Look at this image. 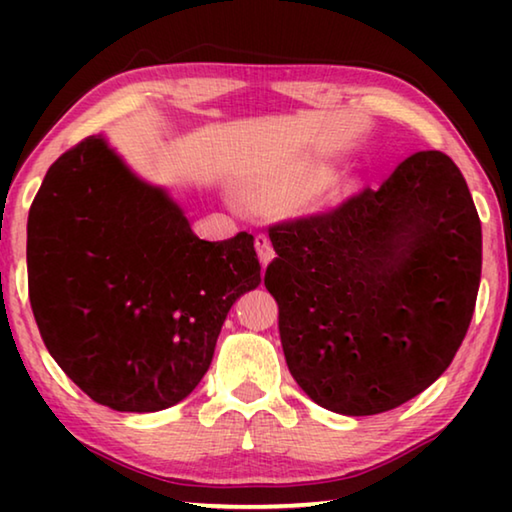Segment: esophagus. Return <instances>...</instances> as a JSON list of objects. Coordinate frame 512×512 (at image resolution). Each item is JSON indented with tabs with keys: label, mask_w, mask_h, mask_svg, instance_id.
I'll list each match as a JSON object with an SVG mask.
<instances>
[{
	"label": "esophagus",
	"mask_w": 512,
	"mask_h": 512,
	"mask_svg": "<svg viewBox=\"0 0 512 512\" xmlns=\"http://www.w3.org/2000/svg\"><path fill=\"white\" fill-rule=\"evenodd\" d=\"M255 248H257L259 262H262V266L266 268L268 264H271V259L275 257V250H273L271 239H268L266 235H262V232H259V235L255 237Z\"/></svg>",
	"instance_id": "obj_1"
}]
</instances>
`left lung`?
<instances>
[{"label": "left lung", "mask_w": 512, "mask_h": 512, "mask_svg": "<svg viewBox=\"0 0 512 512\" xmlns=\"http://www.w3.org/2000/svg\"><path fill=\"white\" fill-rule=\"evenodd\" d=\"M268 237L284 359L316 404L384 413L449 368L481 282V221L449 155L413 153L379 189Z\"/></svg>", "instance_id": "obj_1"}]
</instances>
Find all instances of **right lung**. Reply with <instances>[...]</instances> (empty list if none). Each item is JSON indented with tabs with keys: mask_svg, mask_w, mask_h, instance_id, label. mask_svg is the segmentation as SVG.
<instances>
[{
	"mask_svg": "<svg viewBox=\"0 0 512 512\" xmlns=\"http://www.w3.org/2000/svg\"><path fill=\"white\" fill-rule=\"evenodd\" d=\"M253 235L198 239L180 205L101 135L51 164L29 210L33 316L51 357L94 402L151 413L210 368L235 300L255 289Z\"/></svg>",
	"mask_w": 512,
	"mask_h": 512,
	"instance_id": "right-lung-1",
	"label": "right lung"
}]
</instances>
